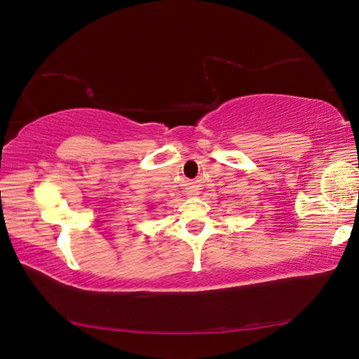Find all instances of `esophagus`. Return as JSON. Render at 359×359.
<instances>
[{"label": "esophagus", "instance_id": "esophagus-1", "mask_svg": "<svg viewBox=\"0 0 359 359\" xmlns=\"http://www.w3.org/2000/svg\"><path fill=\"white\" fill-rule=\"evenodd\" d=\"M199 194V187L198 185H190L187 188V196L190 198H196Z\"/></svg>", "mask_w": 359, "mask_h": 359}]
</instances>
